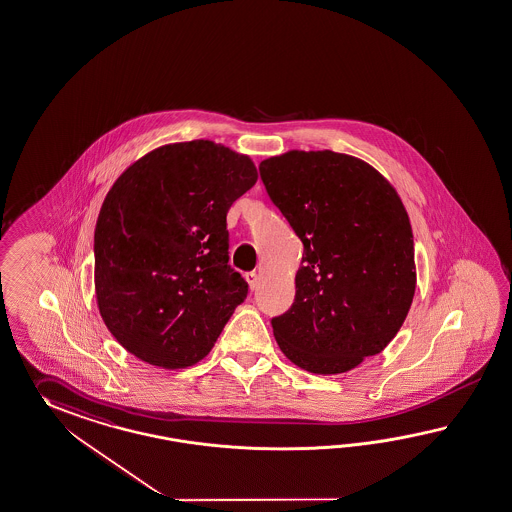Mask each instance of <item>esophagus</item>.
I'll return each instance as SVG.
<instances>
[{"label": "esophagus", "mask_w": 512, "mask_h": 512, "mask_svg": "<svg viewBox=\"0 0 512 512\" xmlns=\"http://www.w3.org/2000/svg\"><path fill=\"white\" fill-rule=\"evenodd\" d=\"M246 281H248L251 290H255L257 285H259V275H257V272H248V274H246Z\"/></svg>", "instance_id": "34e87169"}]
</instances>
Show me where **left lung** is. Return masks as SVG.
<instances>
[{"label":"left lung","mask_w":512,"mask_h":512,"mask_svg":"<svg viewBox=\"0 0 512 512\" xmlns=\"http://www.w3.org/2000/svg\"><path fill=\"white\" fill-rule=\"evenodd\" d=\"M259 172L303 242L294 303L272 318L275 340L307 372H348L387 348L411 309L407 211L370 164L335 151H288Z\"/></svg>","instance_id":"1"}]
</instances>
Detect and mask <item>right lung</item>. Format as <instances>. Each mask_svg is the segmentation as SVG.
Returning a JSON list of instances; mask_svg holds the SVG:
<instances>
[{
    "label": "right lung",
    "instance_id": "1",
    "mask_svg": "<svg viewBox=\"0 0 512 512\" xmlns=\"http://www.w3.org/2000/svg\"><path fill=\"white\" fill-rule=\"evenodd\" d=\"M257 181L250 157L192 140L144 155L116 179L94 233L101 318L140 361H201L248 283L229 266L227 211Z\"/></svg>",
    "mask_w": 512,
    "mask_h": 512
}]
</instances>
